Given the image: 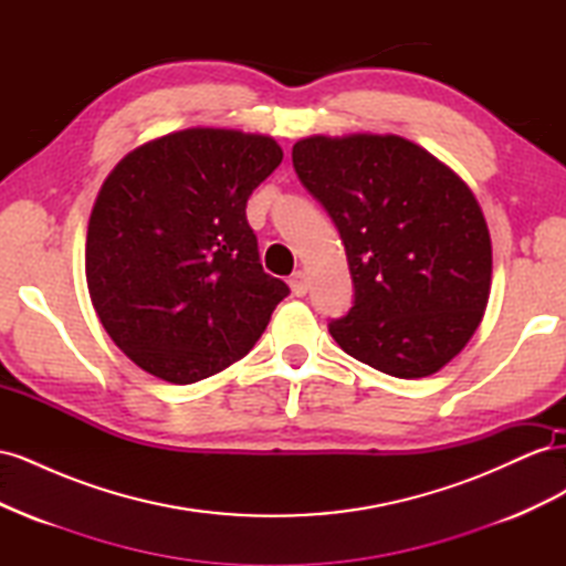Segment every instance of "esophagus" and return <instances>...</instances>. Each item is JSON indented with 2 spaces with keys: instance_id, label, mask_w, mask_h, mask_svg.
Masks as SVG:
<instances>
[{
  "instance_id": "esophagus-1",
  "label": "esophagus",
  "mask_w": 566,
  "mask_h": 566,
  "mask_svg": "<svg viewBox=\"0 0 566 566\" xmlns=\"http://www.w3.org/2000/svg\"><path fill=\"white\" fill-rule=\"evenodd\" d=\"M287 283H290V290H293L295 297H304L306 293H310V276H306L304 271H295Z\"/></svg>"
}]
</instances>
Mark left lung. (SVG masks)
I'll list each match as a JSON object with an SVG mask.
<instances>
[{
  "mask_svg": "<svg viewBox=\"0 0 566 566\" xmlns=\"http://www.w3.org/2000/svg\"><path fill=\"white\" fill-rule=\"evenodd\" d=\"M293 165L335 221L354 306L333 339L394 378H427L468 345L491 293L482 208L449 165L397 134H314Z\"/></svg>",
  "mask_w": 566,
  "mask_h": 566,
  "instance_id": "left-lung-1",
  "label": "left lung"
}]
</instances>
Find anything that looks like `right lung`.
<instances>
[{"mask_svg": "<svg viewBox=\"0 0 566 566\" xmlns=\"http://www.w3.org/2000/svg\"><path fill=\"white\" fill-rule=\"evenodd\" d=\"M281 160L271 136L191 127L113 167L92 208L84 271L101 323L136 366L191 385L262 337L290 290L264 273L245 205Z\"/></svg>", "mask_w": 566, "mask_h": 566, "instance_id": "1", "label": "right lung"}]
</instances>
